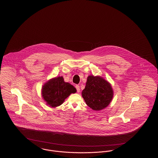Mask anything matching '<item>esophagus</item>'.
I'll return each instance as SVG.
<instances>
[{
	"label": "esophagus",
	"mask_w": 158,
	"mask_h": 158,
	"mask_svg": "<svg viewBox=\"0 0 158 158\" xmlns=\"http://www.w3.org/2000/svg\"><path fill=\"white\" fill-rule=\"evenodd\" d=\"M75 88L76 90H77V92H80V86L79 85H76Z\"/></svg>",
	"instance_id": "1"
}]
</instances>
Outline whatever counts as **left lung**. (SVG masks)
Returning <instances> with one entry per match:
<instances>
[{
    "label": "left lung",
    "instance_id": "obj_1",
    "mask_svg": "<svg viewBox=\"0 0 158 158\" xmlns=\"http://www.w3.org/2000/svg\"><path fill=\"white\" fill-rule=\"evenodd\" d=\"M111 84L101 76H89L82 92L86 104L95 111H99L110 104L113 98Z\"/></svg>",
    "mask_w": 158,
    "mask_h": 158
}]
</instances>
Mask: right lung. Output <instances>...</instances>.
Instances as JSON below:
<instances>
[{
  "mask_svg": "<svg viewBox=\"0 0 158 158\" xmlns=\"http://www.w3.org/2000/svg\"><path fill=\"white\" fill-rule=\"evenodd\" d=\"M41 91L47 104L54 108L61 105L71 94L76 92V89L69 83L65 82L62 76H59L45 83Z\"/></svg>",
  "mask_w": 158,
  "mask_h": 158,
  "instance_id": "1",
  "label": "right lung"
}]
</instances>
